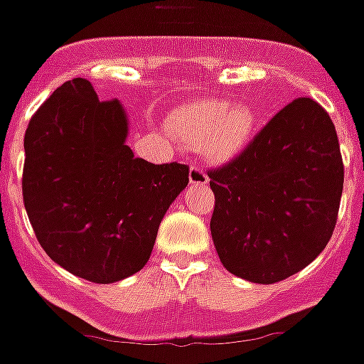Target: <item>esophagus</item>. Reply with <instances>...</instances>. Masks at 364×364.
<instances>
[{
	"label": "esophagus",
	"mask_w": 364,
	"mask_h": 364,
	"mask_svg": "<svg viewBox=\"0 0 364 364\" xmlns=\"http://www.w3.org/2000/svg\"><path fill=\"white\" fill-rule=\"evenodd\" d=\"M188 181H191V185L205 187V185H208V181H209V177H208V173L203 172L200 166H192L191 172H188Z\"/></svg>",
	"instance_id": "obj_1"
}]
</instances>
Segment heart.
<instances>
[{
    "instance_id": "heart-1",
    "label": "heart",
    "mask_w": 364,
    "mask_h": 364,
    "mask_svg": "<svg viewBox=\"0 0 364 364\" xmlns=\"http://www.w3.org/2000/svg\"><path fill=\"white\" fill-rule=\"evenodd\" d=\"M177 140L211 164H228L252 141L258 114L249 105H230L223 99H200L177 108L168 117Z\"/></svg>"
}]
</instances>
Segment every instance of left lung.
I'll return each instance as SVG.
<instances>
[{"mask_svg":"<svg viewBox=\"0 0 364 364\" xmlns=\"http://www.w3.org/2000/svg\"><path fill=\"white\" fill-rule=\"evenodd\" d=\"M208 176L213 243L235 277L280 282L329 243L344 164L335 125L316 100H291L237 159Z\"/></svg>","mask_w":364,"mask_h":364,"instance_id":"1","label":"left lung"}]
</instances>
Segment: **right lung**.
Here are the masks:
<instances>
[{
    "label": "right lung",
    "instance_id": "1",
    "mask_svg": "<svg viewBox=\"0 0 364 364\" xmlns=\"http://www.w3.org/2000/svg\"><path fill=\"white\" fill-rule=\"evenodd\" d=\"M127 134L119 100L100 102L90 80L75 78L35 112L23 136V205L38 243L97 284L147 264L162 217L188 185L187 164L136 159Z\"/></svg>",
    "mask_w": 364,
    "mask_h": 364
}]
</instances>
